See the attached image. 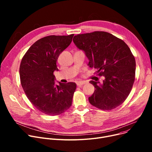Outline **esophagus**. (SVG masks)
<instances>
[{
    "mask_svg": "<svg viewBox=\"0 0 152 152\" xmlns=\"http://www.w3.org/2000/svg\"><path fill=\"white\" fill-rule=\"evenodd\" d=\"M87 83L86 81H78L76 84H77V86H79V87H81L83 85L86 84Z\"/></svg>",
    "mask_w": 152,
    "mask_h": 152,
    "instance_id": "esophagus-1",
    "label": "esophagus"
}]
</instances>
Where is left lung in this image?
<instances>
[{"label":"left lung","mask_w":152,"mask_h":152,"mask_svg":"<svg viewBox=\"0 0 152 152\" xmlns=\"http://www.w3.org/2000/svg\"><path fill=\"white\" fill-rule=\"evenodd\" d=\"M75 44L84 51L89 66L105 77L102 84L91 81L95 91L89 97L94 107L111 110L121 105L129 95L135 76V60L122 39L107 32L94 31L77 34Z\"/></svg>","instance_id":"obj_1"}]
</instances>
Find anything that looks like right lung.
<instances>
[{
    "mask_svg": "<svg viewBox=\"0 0 152 152\" xmlns=\"http://www.w3.org/2000/svg\"><path fill=\"white\" fill-rule=\"evenodd\" d=\"M74 34L51 35L35 42L22 58L20 81L26 97L42 113L56 116L70 108L76 84H55L53 72L58 71L59 55L69 45Z\"/></svg>",
    "mask_w": 152,
    "mask_h": 152,
    "instance_id": "1",
    "label": "right lung"
}]
</instances>
